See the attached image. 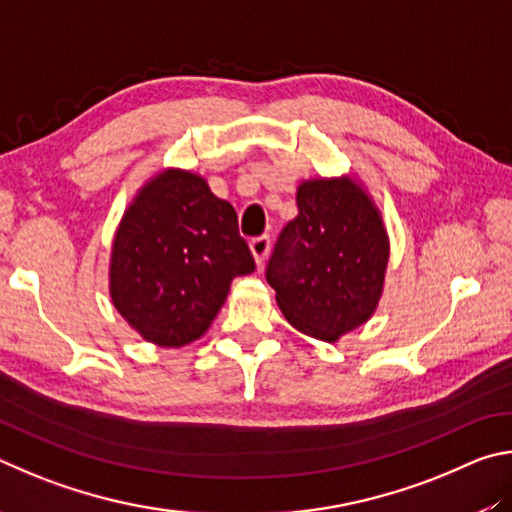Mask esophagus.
<instances>
[{
  "mask_svg": "<svg viewBox=\"0 0 512 512\" xmlns=\"http://www.w3.org/2000/svg\"><path fill=\"white\" fill-rule=\"evenodd\" d=\"M249 249H251V256H254V263H256L258 267H263L267 254H270V238L261 236V238L251 240V242H249Z\"/></svg>",
  "mask_w": 512,
  "mask_h": 512,
  "instance_id": "1",
  "label": "esophagus"
}]
</instances>
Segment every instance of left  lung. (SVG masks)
<instances>
[{
	"mask_svg": "<svg viewBox=\"0 0 512 512\" xmlns=\"http://www.w3.org/2000/svg\"><path fill=\"white\" fill-rule=\"evenodd\" d=\"M297 206L267 265V283L292 328L335 344L380 306L389 233L371 191L353 173L303 179Z\"/></svg>",
	"mask_w": 512,
	"mask_h": 512,
	"instance_id": "8db88e82",
	"label": "left lung"
}]
</instances>
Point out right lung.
I'll use <instances>...</instances> for the list:
<instances>
[{"instance_id": "obj_1", "label": "right lung", "mask_w": 512, "mask_h": 512, "mask_svg": "<svg viewBox=\"0 0 512 512\" xmlns=\"http://www.w3.org/2000/svg\"><path fill=\"white\" fill-rule=\"evenodd\" d=\"M238 215L193 170L161 168L134 193L114 231L107 288L134 333L159 348L200 339L231 281L254 272Z\"/></svg>"}]
</instances>
